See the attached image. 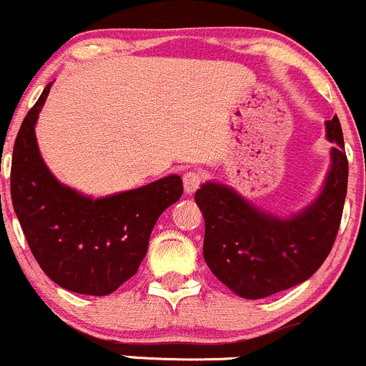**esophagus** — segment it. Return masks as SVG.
Returning <instances> with one entry per match:
<instances>
[{
	"mask_svg": "<svg viewBox=\"0 0 366 366\" xmlns=\"http://www.w3.org/2000/svg\"><path fill=\"white\" fill-rule=\"evenodd\" d=\"M202 183V174L199 171H187L183 174V184L187 194H194Z\"/></svg>",
	"mask_w": 366,
	"mask_h": 366,
	"instance_id": "1",
	"label": "esophagus"
}]
</instances>
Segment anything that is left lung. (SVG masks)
I'll return each instance as SVG.
<instances>
[{
	"mask_svg": "<svg viewBox=\"0 0 366 366\" xmlns=\"http://www.w3.org/2000/svg\"><path fill=\"white\" fill-rule=\"evenodd\" d=\"M331 169L314 204L292 218L266 214L232 188L206 183L195 192L204 214V261L214 277L247 300L308 280L333 248L347 195L349 162L338 118L326 123Z\"/></svg>",
	"mask_w": 366,
	"mask_h": 366,
	"instance_id": "left-lung-1",
	"label": "left lung"
}]
</instances>
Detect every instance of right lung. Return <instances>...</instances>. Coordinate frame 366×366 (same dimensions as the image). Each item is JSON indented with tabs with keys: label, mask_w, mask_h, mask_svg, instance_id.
<instances>
[{
	"label": "right lung",
	"mask_w": 366,
	"mask_h": 366,
	"mask_svg": "<svg viewBox=\"0 0 366 366\" xmlns=\"http://www.w3.org/2000/svg\"><path fill=\"white\" fill-rule=\"evenodd\" d=\"M51 84L15 137L12 204L33 257L52 282L77 295L107 296L137 273L158 217L182 197L183 182L167 176L104 199L59 183L45 167L35 137Z\"/></svg>",
	"instance_id": "1"
}]
</instances>
